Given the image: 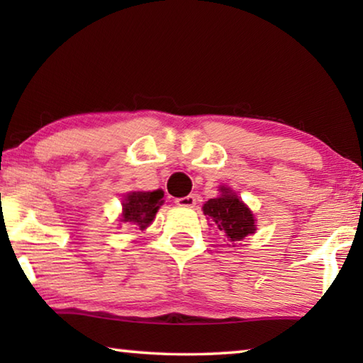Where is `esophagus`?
Instances as JSON below:
<instances>
[{
	"mask_svg": "<svg viewBox=\"0 0 363 363\" xmlns=\"http://www.w3.org/2000/svg\"><path fill=\"white\" fill-rule=\"evenodd\" d=\"M176 205L184 206V208H194L196 205V196L195 195L182 196V199H177L176 200Z\"/></svg>",
	"mask_w": 363,
	"mask_h": 363,
	"instance_id": "esophagus-1",
	"label": "esophagus"
}]
</instances>
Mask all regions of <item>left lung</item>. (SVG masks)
Listing matches in <instances>:
<instances>
[{"label": "left lung", "instance_id": "obj_1", "mask_svg": "<svg viewBox=\"0 0 363 363\" xmlns=\"http://www.w3.org/2000/svg\"><path fill=\"white\" fill-rule=\"evenodd\" d=\"M220 195L208 200L203 213L232 243L243 240L256 230L255 216L250 208L229 187H219ZM211 224V225H213Z\"/></svg>", "mask_w": 363, "mask_h": 363}]
</instances>
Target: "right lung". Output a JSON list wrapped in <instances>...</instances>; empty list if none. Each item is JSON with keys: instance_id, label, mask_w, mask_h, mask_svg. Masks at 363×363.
<instances>
[{"instance_id": "1", "label": "right lung", "mask_w": 363, "mask_h": 363, "mask_svg": "<svg viewBox=\"0 0 363 363\" xmlns=\"http://www.w3.org/2000/svg\"><path fill=\"white\" fill-rule=\"evenodd\" d=\"M163 190L153 192H131L123 201V223L138 225L140 230L152 224L158 208L163 205Z\"/></svg>"}]
</instances>
